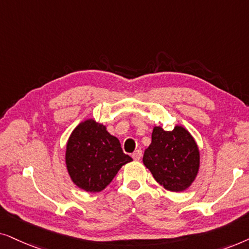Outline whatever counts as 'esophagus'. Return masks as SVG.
<instances>
[{"mask_svg":"<svg viewBox=\"0 0 249 249\" xmlns=\"http://www.w3.org/2000/svg\"><path fill=\"white\" fill-rule=\"evenodd\" d=\"M132 157H133L134 160H140L141 157H142V150H141V149H138V150H135L133 154H132Z\"/></svg>","mask_w":249,"mask_h":249,"instance_id":"1","label":"esophagus"}]
</instances>
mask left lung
<instances>
[{
	"label": "left lung",
	"instance_id": "left-lung-1",
	"mask_svg": "<svg viewBox=\"0 0 249 249\" xmlns=\"http://www.w3.org/2000/svg\"><path fill=\"white\" fill-rule=\"evenodd\" d=\"M142 160L159 184L166 190L180 192L196 178L200 154L194 137L181 125L172 131L155 126Z\"/></svg>",
	"mask_w": 249,
	"mask_h": 249
}]
</instances>
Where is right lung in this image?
<instances>
[{
    "instance_id": "add662e5",
    "label": "right lung",
    "mask_w": 249,
    "mask_h": 249,
    "mask_svg": "<svg viewBox=\"0 0 249 249\" xmlns=\"http://www.w3.org/2000/svg\"><path fill=\"white\" fill-rule=\"evenodd\" d=\"M65 159L71 181L88 192L104 190L123 165L132 161L118 139L94 119H86L74 128Z\"/></svg>"
}]
</instances>
